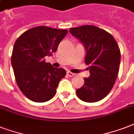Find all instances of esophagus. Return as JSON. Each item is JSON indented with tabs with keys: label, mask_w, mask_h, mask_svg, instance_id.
Segmentation results:
<instances>
[{
	"label": "esophagus",
	"mask_w": 134,
	"mask_h": 134,
	"mask_svg": "<svg viewBox=\"0 0 134 134\" xmlns=\"http://www.w3.org/2000/svg\"><path fill=\"white\" fill-rule=\"evenodd\" d=\"M67 74L69 76V77H72V76H75V74L72 73V72H71V71H67Z\"/></svg>",
	"instance_id": "34e87169"
}]
</instances>
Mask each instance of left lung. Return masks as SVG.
<instances>
[{
	"instance_id": "left-lung-1",
	"label": "left lung",
	"mask_w": 134,
	"mask_h": 134,
	"mask_svg": "<svg viewBox=\"0 0 134 134\" xmlns=\"http://www.w3.org/2000/svg\"><path fill=\"white\" fill-rule=\"evenodd\" d=\"M69 32L85 46V63L89 65L90 76L84 85L76 90L80 99L92 103L104 99L114 86L120 63L118 43L106 30L92 25L71 28Z\"/></svg>"
}]
</instances>
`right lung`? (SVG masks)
Segmentation results:
<instances>
[{
  "label": "right lung",
  "mask_w": 134,
  "mask_h": 134,
  "mask_svg": "<svg viewBox=\"0 0 134 134\" xmlns=\"http://www.w3.org/2000/svg\"><path fill=\"white\" fill-rule=\"evenodd\" d=\"M67 30L37 26L21 35L16 40L11 63L21 91L35 102H45L56 93L59 82L66 75L63 68L45 62L67 34Z\"/></svg>",
  "instance_id": "1"
}]
</instances>
